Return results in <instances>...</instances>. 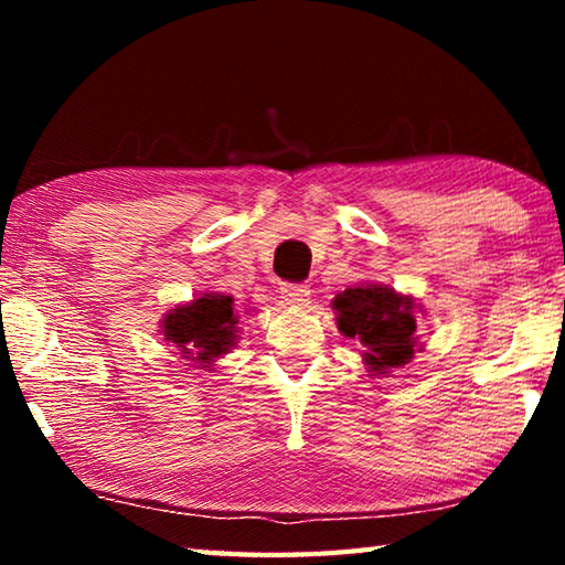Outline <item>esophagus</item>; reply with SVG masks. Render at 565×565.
<instances>
[{"label":"esophagus","instance_id":"1","mask_svg":"<svg viewBox=\"0 0 565 565\" xmlns=\"http://www.w3.org/2000/svg\"><path fill=\"white\" fill-rule=\"evenodd\" d=\"M309 296H311V289L306 284H284L281 286V299L289 306H306Z\"/></svg>","mask_w":565,"mask_h":565}]
</instances>
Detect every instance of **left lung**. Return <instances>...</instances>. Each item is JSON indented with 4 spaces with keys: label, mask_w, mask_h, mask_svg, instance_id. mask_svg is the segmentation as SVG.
<instances>
[{
    "label": "left lung",
    "mask_w": 565,
    "mask_h": 565,
    "mask_svg": "<svg viewBox=\"0 0 565 565\" xmlns=\"http://www.w3.org/2000/svg\"><path fill=\"white\" fill-rule=\"evenodd\" d=\"M333 309L343 337L361 341L371 371L386 374L414 359L416 319L411 296L388 286H353L333 299Z\"/></svg>",
    "instance_id": "1"
}]
</instances>
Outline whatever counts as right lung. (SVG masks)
<instances>
[{"instance_id":"right-lung-1","label":"right lung","mask_w":565,"mask_h":565,"mask_svg":"<svg viewBox=\"0 0 565 565\" xmlns=\"http://www.w3.org/2000/svg\"><path fill=\"white\" fill-rule=\"evenodd\" d=\"M232 306V296L222 294H204L202 299L177 306L164 319V337L177 343L186 359L209 366L234 347L238 319Z\"/></svg>"}]
</instances>
